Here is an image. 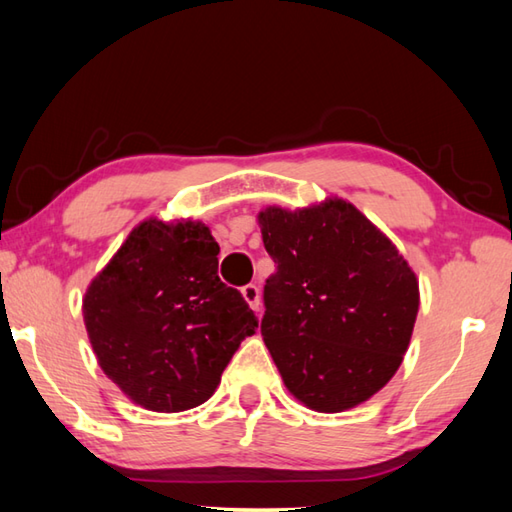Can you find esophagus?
Returning <instances> with one entry per match:
<instances>
[{
  "label": "esophagus",
  "mask_w": 512,
  "mask_h": 512,
  "mask_svg": "<svg viewBox=\"0 0 512 512\" xmlns=\"http://www.w3.org/2000/svg\"><path fill=\"white\" fill-rule=\"evenodd\" d=\"M242 295L248 302V306L255 310V313H259V308H262V290H259L257 284H246L242 288Z\"/></svg>",
  "instance_id": "esophagus-1"
}]
</instances>
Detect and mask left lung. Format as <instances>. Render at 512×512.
I'll use <instances>...</instances> for the list:
<instances>
[{
    "label": "left lung",
    "instance_id": "obj_1",
    "mask_svg": "<svg viewBox=\"0 0 512 512\" xmlns=\"http://www.w3.org/2000/svg\"><path fill=\"white\" fill-rule=\"evenodd\" d=\"M259 226L277 264L262 337L286 388L319 413L366 402L404 359L419 308L415 273L344 199L266 208Z\"/></svg>",
    "mask_w": 512,
    "mask_h": 512
}]
</instances>
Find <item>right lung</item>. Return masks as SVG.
Listing matches in <instances>:
<instances>
[{
    "instance_id": "right-lung-1",
    "label": "right lung",
    "mask_w": 512,
    "mask_h": 512,
    "mask_svg": "<svg viewBox=\"0 0 512 512\" xmlns=\"http://www.w3.org/2000/svg\"><path fill=\"white\" fill-rule=\"evenodd\" d=\"M199 222L148 219L88 286L84 322L104 373L157 413L204 404L257 317L217 275Z\"/></svg>"
}]
</instances>
